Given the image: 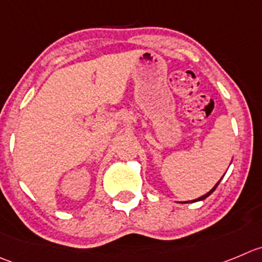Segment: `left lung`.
<instances>
[{
    "instance_id": "1",
    "label": "left lung",
    "mask_w": 262,
    "mask_h": 262,
    "mask_svg": "<svg viewBox=\"0 0 262 262\" xmlns=\"http://www.w3.org/2000/svg\"><path fill=\"white\" fill-rule=\"evenodd\" d=\"M219 183H220V181H219ZM219 183H217V184H216V185H215V186H213V188H212V189H211V190H210V191H208V193H207V194H204V195H202V196H201V198H198V199H195V201H191V202H196V201H202V199H206V198H207V196H208V195H211V194H212V193H213V191H215V189H216V188H217V185H219ZM186 203H188V202H186Z\"/></svg>"
}]
</instances>
